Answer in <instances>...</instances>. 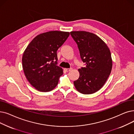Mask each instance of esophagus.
<instances>
[{"label":"esophagus","instance_id":"obj_1","mask_svg":"<svg viewBox=\"0 0 134 134\" xmlns=\"http://www.w3.org/2000/svg\"><path fill=\"white\" fill-rule=\"evenodd\" d=\"M72 68H65V70L66 72L70 71L72 70Z\"/></svg>","mask_w":134,"mask_h":134}]
</instances>
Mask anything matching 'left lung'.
Segmentation results:
<instances>
[{
  "label": "left lung",
  "mask_w": 134,
  "mask_h": 134,
  "mask_svg": "<svg viewBox=\"0 0 134 134\" xmlns=\"http://www.w3.org/2000/svg\"><path fill=\"white\" fill-rule=\"evenodd\" d=\"M70 33L85 65L78 69L79 78L74 81V85L81 94H93L103 86L111 72L112 61L110 50L105 43L94 33L85 31H73Z\"/></svg>",
  "instance_id": "left-lung-1"
}]
</instances>
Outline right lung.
Returning <instances> with one entry per match:
<instances>
[{
    "instance_id": "1",
    "label": "right lung",
    "mask_w": 134,
    "mask_h": 134,
    "mask_svg": "<svg viewBox=\"0 0 134 134\" xmlns=\"http://www.w3.org/2000/svg\"><path fill=\"white\" fill-rule=\"evenodd\" d=\"M69 33L50 31L38 35L29 44L22 56V67L30 84L38 91L48 92L57 86L63 69L58 66L57 50Z\"/></svg>"
}]
</instances>
